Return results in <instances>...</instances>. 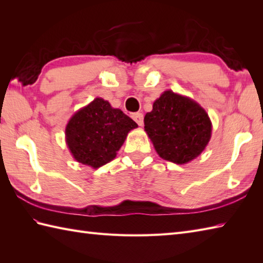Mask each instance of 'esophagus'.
Segmentation results:
<instances>
[{"label": "esophagus", "instance_id": "obj_1", "mask_svg": "<svg viewBox=\"0 0 263 263\" xmlns=\"http://www.w3.org/2000/svg\"><path fill=\"white\" fill-rule=\"evenodd\" d=\"M132 119L138 123L139 126L143 125V115H142V113H135L132 115Z\"/></svg>", "mask_w": 263, "mask_h": 263}]
</instances>
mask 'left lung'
Segmentation results:
<instances>
[{
    "mask_svg": "<svg viewBox=\"0 0 263 263\" xmlns=\"http://www.w3.org/2000/svg\"><path fill=\"white\" fill-rule=\"evenodd\" d=\"M144 131L160 158L178 165L187 164L205 149L212 124L195 100L166 90L144 116Z\"/></svg>",
    "mask_w": 263,
    "mask_h": 263,
    "instance_id": "1",
    "label": "left lung"
}]
</instances>
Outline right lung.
Wrapping results in <instances>:
<instances>
[{
	"label": "right lung",
	"instance_id": "add662e5",
	"mask_svg": "<svg viewBox=\"0 0 263 263\" xmlns=\"http://www.w3.org/2000/svg\"><path fill=\"white\" fill-rule=\"evenodd\" d=\"M138 124L100 97L77 110L65 127V142L73 158L99 168L113 160L127 133Z\"/></svg>",
	"mask_w": 263,
	"mask_h": 263
}]
</instances>
